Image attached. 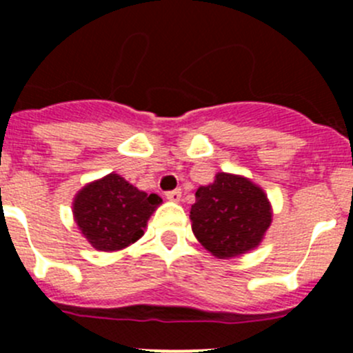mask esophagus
I'll return each instance as SVG.
<instances>
[{"label": "esophagus", "instance_id": "esophagus-1", "mask_svg": "<svg viewBox=\"0 0 353 353\" xmlns=\"http://www.w3.org/2000/svg\"><path fill=\"white\" fill-rule=\"evenodd\" d=\"M165 198L169 199V201H181V190H174V191H167L165 193Z\"/></svg>", "mask_w": 353, "mask_h": 353}]
</instances>
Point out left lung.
<instances>
[{"label": "left lung", "mask_w": 353, "mask_h": 353, "mask_svg": "<svg viewBox=\"0 0 353 353\" xmlns=\"http://www.w3.org/2000/svg\"><path fill=\"white\" fill-rule=\"evenodd\" d=\"M190 219L198 243L215 258L230 259L261 244L273 208L263 188L251 179L216 172L212 184L196 190Z\"/></svg>", "instance_id": "8db88e82"}]
</instances>
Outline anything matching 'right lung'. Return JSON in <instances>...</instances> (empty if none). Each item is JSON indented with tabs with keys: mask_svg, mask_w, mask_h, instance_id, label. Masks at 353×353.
I'll list each match as a JSON object with an SVG mask.
<instances>
[{
	"mask_svg": "<svg viewBox=\"0 0 353 353\" xmlns=\"http://www.w3.org/2000/svg\"><path fill=\"white\" fill-rule=\"evenodd\" d=\"M162 203L110 172L85 184L73 198V219L85 239L97 251L114 252L134 244Z\"/></svg>",
	"mask_w": 353,
	"mask_h": 353,
	"instance_id": "1",
	"label": "right lung"
}]
</instances>
